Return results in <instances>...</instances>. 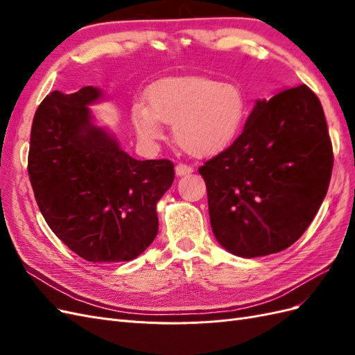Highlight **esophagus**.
<instances>
[{"mask_svg":"<svg viewBox=\"0 0 355 355\" xmlns=\"http://www.w3.org/2000/svg\"><path fill=\"white\" fill-rule=\"evenodd\" d=\"M189 173H192L191 166H187V164H178L176 166V175L178 176H185V175H189Z\"/></svg>","mask_w":355,"mask_h":355,"instance_id":"34e87169","label":"esophagus"}]
</instances>
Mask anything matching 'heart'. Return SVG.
I'll return each mask as SVG.
<instances>
[{
  "label": "heart",
  "mask_w": 355,
  "mask_h": 355,
  "mask_svg": "<svg viewBox=\"0 0 355 355\" xmlns=\"http://www.w3.org/2000/svg\"><path fill=\"white\" fill-rule=\"evenodd\" d=\"M245 114L241 90L231 83L201 77L159 80L146 93V106L135 103L133 128L144 144L163 137L159 123L173 124L175 142L191 155L220 153L239 135Z\"/></svg>",
  "instance_id": "1"
}]
</instances>
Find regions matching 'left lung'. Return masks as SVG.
<instances>
[{
  "mask_svg": "<svg viewBox=\"0 0 355 355\" xmlns=\"http://www.w3.org/2000/svg\"><path fill=\"white\" fill-rule=\"evenodd\" d=\"M331 167L326 116L314 92L302 84L256 101L234 144L198 168L218 243L241 257L287 249L317 214Z\"/></svg>",
  "mask_w": 355,
  "mask_h": 355,
  "instance_id": "left-lung-1",
  "label": "left lung"
}]
</instances>
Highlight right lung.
<instances>
[{"label":"right lung","instance_id":"right-lung-1","mask_svg":"<svg viewBox=\"0 0 355 355\" xmlns=\"http://www.w3.org/2000/svg\"><path fill=\"white\" fill-rule=\"evenodd\" d=\"M101 89L51 92L31 128L28 173L50 230L89 262L137 257L158 232L157 202L173 184L168 159L139 161L96 125Z\"/></svg>","mask_w":355,"mask_h":355}]
</instances>
